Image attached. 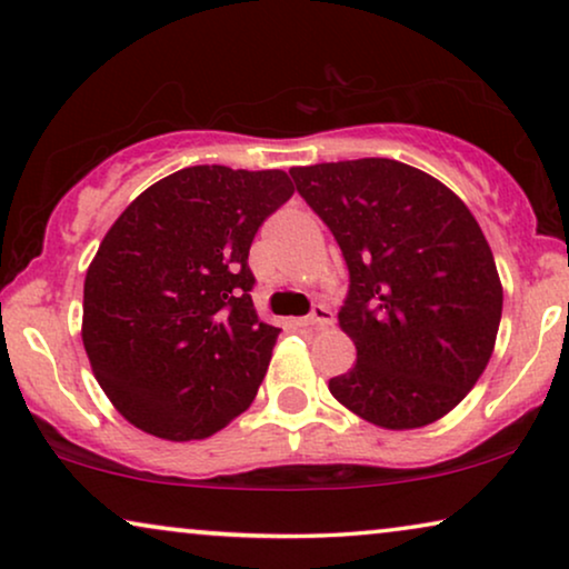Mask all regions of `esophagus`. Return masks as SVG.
Masks as SVG:
<instances>
[{
	"label": "esophagus",
	"instance_id": "esophagus-1",
	"mask_svg": "<svg viewBox=\"0 0 569 569\" xmlns=\"http://www.w3.org/2000/svg\"><path fill=\"white\" fill-rule=\"evenodd\" d=\"M298 326H310V329H323V326H331V310L326 306H313L310 316L298 318L295 321Z\"/></svg>",
	"mask_w": 569,
	"mask_h": 569
}]
</instances>
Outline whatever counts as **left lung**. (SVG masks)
Returning <instances> with one entry per match:
<instances>
[{
  "label": "left lung",
  "mask_w": 569,
  "mask_h": 569,
  "mask_svg": "<svg viewBox=\"0 0 569 569\" xmlns=\"http://www.w3.org/2000/svg\"><path fill=\"white\" fill-rule=\"evenodd\" d=\"M295 189L349 269L339 326L357 365L329 391L386 430H415L471 391L502 316L495 256L469 207L438 178L388 158L292 168Z\"/></svg>",
  "instance_id": "1"
}]
</instances>
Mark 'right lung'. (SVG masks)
<instances>
[{"instance_id":"1","label":"right lung","mask_w":569,"mask_h":569,"mask_svg":"<svg viewBox=\"0 0 569 569\" xmlns=\"http://www.w3.org/2000/svg\"><path fill=\"white\" fill-rule=\"evenodd\" d=\"M292 193L284 170L193 166L106 232L84 277L82 345L139 430L201 440L251 407L279 329L256 313L248 251Z\"/></svg>"}]
</instances>
